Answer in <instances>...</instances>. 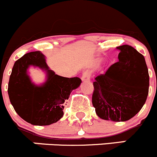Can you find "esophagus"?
I'll return each mask as SVG.
<instances>
[{"label": "esophagus", "instance_id": "obj_1", "mask_svg": "<svg viewBox=\"0 0 157 157\" xmlns=\"http://www.w3.org/2000/svg\"><path fill=\"white\" fill-rule=\"evenodd\" d=\"M90 77V73L88 72V71H85L81 77L82 81H86V80H89Z\"/></svg>", "mask_w": 157, "mask_h": 157}]
</instances>
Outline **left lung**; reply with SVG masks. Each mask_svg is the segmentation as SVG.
<instances>
[{"label": "left lung", "mask_w": 157, "mask_h": 157, "mask_svg": "<svg viewBox=\"0 0 157 157\" xmlns=\"http://www.w3.org/2000/svg\"><path fill=\"white\" fill-rule=\"evenodd\" d=\"M117 49L119 60L95 77L92 103L101 119L124 122L142 109L148 96L150 79L142 54L130 45Z\"/></svg>", "instance_id": "left-lung-1"}]
</instances>
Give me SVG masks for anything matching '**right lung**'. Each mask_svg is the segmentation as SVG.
Here are the masks:
<instances>
[{
	"mask_svg": "<svg viewBox=\"0 0 157 157\" xmlns=\"http://www.w3.org/2000/svg\"><path fill=\"white\" fill-rule=\"evenodd\" d=\"M30 66L46 73V81L40 85L32 82L27 70ZM81 83L79 77L67 78L55 74L40 51L24 54L14 63L8 83L9 99L17 113L29 124L51 125L63 116L70 94Z\"/></svg>",
	"mask_w": 157,
	"mask_h": 157,
	"instance_id": "right-lung-1",
	"label": "right lung"
}]
</instances>
